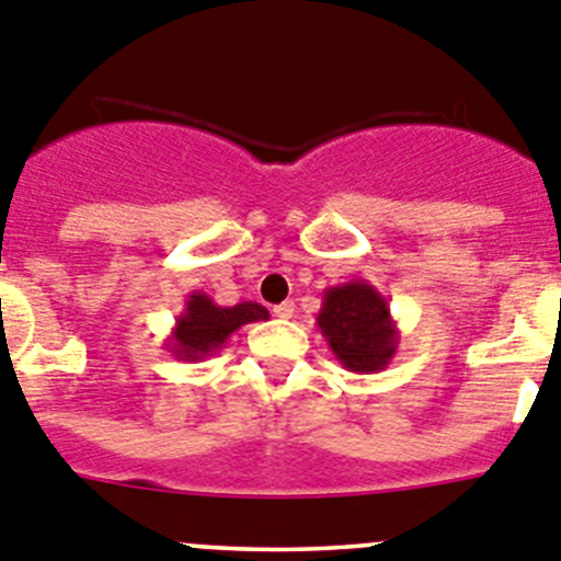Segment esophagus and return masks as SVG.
Returning <instances> with one entry per match:
<instances>
[{
    "instance_id": "obj_1",
    "label": "esophagus",
    "mask_w": 561,
    "mask_h": 561,
    "mask_svg": "<svg viewBox=\"0 0 561 561\" xmlns=\"http://www.w3.org/2000/svg\"><path fill=\"white\" fill-rule=\"evenodd\" d=\"M274 314H276V318H282V320H290L293 314H296V307H293V301L276 304V307H274Z\"/></svg>"
}]
</instances>
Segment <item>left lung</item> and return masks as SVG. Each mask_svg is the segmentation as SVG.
Instances as JSON below:
<instances>
[{
    "instance_id": "1",
    "label": "left lung",
    "mask_w": 561,
    "mask_h": 561,
    "mask_svg": "<svg viewBox=\"0 0 561 561\" xmlns=\"http://www.w3.org/2000/svg\"><path fill=\"white\" fill-rule=\"evenodd\" d=\"M314 325L347 373L369 375L386 369L397 353L400 331L389 301L367 279L325 287Z\"/></svg>"
}]
</instances>
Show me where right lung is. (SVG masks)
Masks as SVG:
<instances>
[{"mask_svg":"<svg viewBox=\"0 0 561 561\" xmlns=\"http://www.w3.org/2000/svg\"><path fill=\"white\" fill-rule=\"evenodd\" d=\"M268 320V309L254 301H241L236 307H219L205 293H192L186 298V307L178 314L175 329L167 336V351L178 362H203L221 351L230 334H236L241 325Z\"/></svg>","mask_w":561,"mask_h":561,"instance_id":"right-lung-1","label":"right lung"}]
</instances>
